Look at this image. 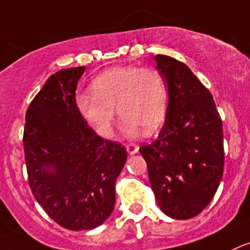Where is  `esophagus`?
<instances>
[{
    "mask_svg": "<svg viewBox=\"0 0 250 250\" xmlns=\"http://www.w3.org/2000/svg\"><path fill=\"white\" fill-rule=\"evenodd\" d=\"M125 149H127V151L129 155H133V154L138 153L139 146H137V144H127V146H125Z\"/></svg>",
    "mask_w": 250,
    "mask_h": 250,
    "instance_id": "obj_1",
    "label": "esophagus"
}]
</instances>
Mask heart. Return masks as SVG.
<instances>
[{
  "label": "heart",
  "instance_id": "obj_1",
  "mask_svg": "<svg viewBox=\"0 0 250 250\" xmlns=\"http://www.w3.org/2000/svg\"><path fill=\"white\" fill-rule=\"evenodd\" d=\"M91 91L76 96V107L102 138L113 134L116 109L123 117L121 130L125 137L138 136L142 128L151 132L167 113L169 91L157 70L113 66L92 81Z\"/></svg>",
  "mask_w": 250,
  "mask_h": 250
}]
</instances>
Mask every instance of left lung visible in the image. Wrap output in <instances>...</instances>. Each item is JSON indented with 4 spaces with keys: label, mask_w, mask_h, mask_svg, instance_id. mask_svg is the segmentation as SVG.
<instances>
[{
    "label": "left lung",
    "mask_w": 250,
    "mask_h": 250,
    "mask_svg": "<svg viewBox=\"0 0 250 250\" xmlns=\"http://www.w3.org/2000/svg\"><path fill=\"white\" fill-rule=\"evenodd\" d=\"M169 102L164 125L153 143L139 148L158 206L175 220L201 213L223 175V129L211 92L190 67L155 55Z\"/></svg>",
    "instance_id": "8db88e82"
}]
</instances>
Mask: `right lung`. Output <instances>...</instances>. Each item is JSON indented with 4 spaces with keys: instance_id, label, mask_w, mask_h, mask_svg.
<instances>
[{
    "instance_id": "1",
    "label": "right lung",
    "mask_w": 250,
    "mask_h": 250,
    "mask_svg": "<svg viewBox=\"0 0 250 250\" xmlns=\"http://www.w3.org/2000/svg\"><path fill=\"white\" fill-rule=\"evenodd\" d=\"M85 69H62L45 81L28 107L23 134L32 192L51 220L70 230L107 221L127 160L125 146L97 136L78 111L75 91Z\"/></svg>"
}]
</instances>
